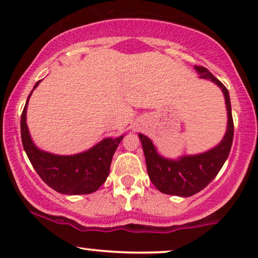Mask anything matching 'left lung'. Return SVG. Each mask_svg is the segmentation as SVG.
<instances>
[{
	"label": "left lung",
	"instance_id": "8db88e82",
	"mask_svg": "<svg viewBox=\"0 0 258 258\" xmlns=\"http://www.w3.org/2000/svg\"><path fill=\"white\" fill-rule=\"evenodd\" d=\"M195 70L199 73L201 79L210 80L223 92L228 114L227 131L221 143L212 149L197 155L180 156L177 160L166 159L160 155L153 142L147 136L139 133L149 178L164 194L191 197L199 193L217 176L232 148L234 123L228 90L206 68L195 67Z\"/></svg>",
	"mask_w": 258,
	"mask_h": 258
}]
</instances>
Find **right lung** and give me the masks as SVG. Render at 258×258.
Instances as JSON below:
<instances>
[{
	"label": "right lung",
	"mask_w": 258,
	"mask_h": 258,
	"mask_svg": "<svg viewBox=\"0 0 258 258\" xmlns=\"http://www.w3.org/2000/svg\"><path fill=\"white\" fill-rule=\"evenodd\" d=\"M40 81L34 86V90ZM29 98L20 119V132L26 155L38 176L47 185L61 194H91L98 190L109 176L112 155L123 136L103 139L91 149L75 155H55L43 152L34 144L26 125Z\"/></svg>",
	"instance_id": "add662e5"
}]
</instances>
